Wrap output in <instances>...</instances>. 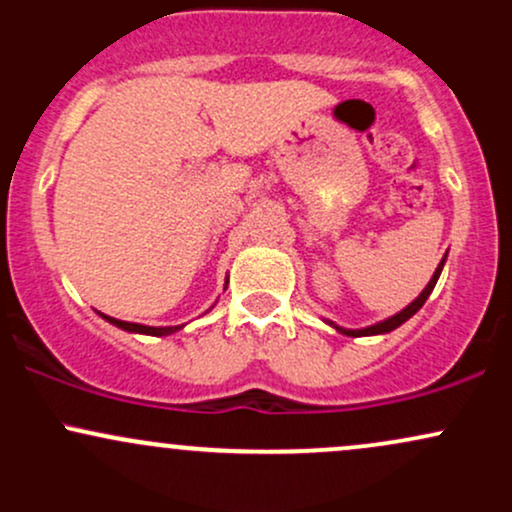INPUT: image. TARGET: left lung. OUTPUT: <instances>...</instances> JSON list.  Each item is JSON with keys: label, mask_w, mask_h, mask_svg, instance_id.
Listing matches in <instances>:
<instances>
[{"label": "left lung", "mask_w": 512, "mask_h": 512, "mask_svg": "<svg viewBox=\"0 0 512 512\" xmlns=\"http://www.w3.org/2000/svg\"><path fill=\"white\" fill-rule=\"evenodd\" d=\"M445 260H448V252H445V257H443V260H440V264L436 267V272H433V276H431V281H428V284H426V289L421 291L419 296H416L414 301H411V303L407 305V308L399 310L397 315L387 317V320L375 322V325H370V327H363V330H346V327H339L337 322H332V320H325V322H327V325H330V327H334V330H337V332L346 334V337H373V334H387V332L397 330V327H399V325H404V322H407L411 315L419 313L421 305H424V303L428 301V296H431V291L436 289L438 276H440V272H443V264H445Z\"/></svg>", "instance_id": "obj_1"}]
</instances>
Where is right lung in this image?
Segmentation results:
<instances>
[{
	"mask_svg": "<svg viewBox=\"0 0 512 512\" xmlns=\"http://www.w3.org/2000/svg\"><path fill=\"white\" fill-rule=\"evenodd\" d=\"M226 284H228V279H226ZM223 291H226V289H223ZM101 317H103V320H108L110 325L120 327V330H125V332H134V334H149V337H168V334L178 332V330H182V327H185V325H173V327H149V325H139V322L115 320V317L103 315V313H101Z\"/></svg>",
	"mask_w": 512,
	"mask_h": 512,
	"instance_id": "right-lung-1",
	"label": "right lung"
}]
</instances>
